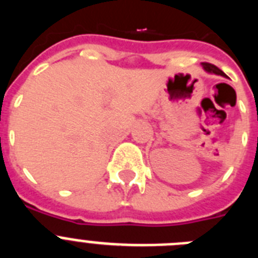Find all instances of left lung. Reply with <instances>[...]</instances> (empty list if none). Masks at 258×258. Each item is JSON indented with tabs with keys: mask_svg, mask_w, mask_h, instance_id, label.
I'll use <instances>...</instances> for the list:
<instances>
[{
	"mask_svg": "<svg viewBox=\"0 0 258 258\" xmlns=\"http://www.w3.org/2000/svg\"><path fill=\"white\" fill-rule=\"evenodd\" d=\"M203 68L207 71V72H209V74H214V75H220V76H223L226 77V75L223 74L222 71L220 70L218 67H216V66L211 64V63H202Z\"/></svg>",
	"mask_w": 258,
	"mask_h": 258,
	"instance_id": "1",
	"label": "left lung"
}]
</instances>
